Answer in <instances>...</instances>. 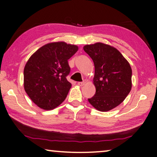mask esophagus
Listing matches in <instances>:
<instances>
[{
    "label": "esophagus",
    "mask_w": 157,
    "mask_h": 157,
    "mask_svg": "<svg viewBox=\"0 0 157 157\" xmlns=\"http://www.w3.org/2000/svg\"><path fill=\"white\" fill-rule=\"evenodd\" d=\"M86 83V80H83L82 82H78V85L80 86H82L84 85Z\"/></svg>",
    "instance_id": "34e87169"
}]
</instances>
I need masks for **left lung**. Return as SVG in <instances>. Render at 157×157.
<instances>
[{
    "mask_svg": "<svg viewBox=\"0 0 157 157\" xmlns=\"http://www.w3.org/2000/svg\"><path fill=\"white\" fill-rule=\"evenodd\" d=\"M83 50L95 67L96 94L89 102L98 111H110L123 102L132 89L130 64L117 48L103 43L86 45Z\"/></svg>",
    "mask_w": 157,
    "mask_h": 157,
    "instance_id": "left-lung-1",
    "label": "left lung"
}]
</instances>
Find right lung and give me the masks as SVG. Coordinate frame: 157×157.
<instances>
[{
    "label": "right lung",
    "instance_id": "1",
    "mask_svg": "<svg viewBox=\"0 0 157 157\" xmlns=\"http://www.w3.org/2000/svg\"><path fill=\"white\" fill-rule=\"evenodd\" d=\"M78 49L63 41L49 43L28 60L23 71L24 89L40 109L52 110L65 100L71 87L66 79L71 71L68 60Z\"/></svg>",
    "mask_w": 157,
    "mask_h": 157
}]
</instances>
